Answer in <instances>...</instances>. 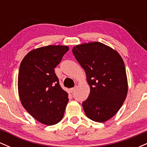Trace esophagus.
I'll list each match as a JSON object with an SVG mask.
<instances>
[{
  "label": "esophagus",
  "instance_id": "esophagus-1",
  "mask_svg": "<svg viewBox=\"0 0 147 147\" xmlns=\"http://www.w3.org/2000/svg\"><path fill=\"white\" fill-rule=\"evenodd\" d=\"M76 88H77L76 86H75V87H73V88H71L70 89V92H72H72H75Z\"/></svg>",
  "mask_w": 147,
  "mask_h": 147
}]
</instances>
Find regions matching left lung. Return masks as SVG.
I'll list each match as a JSON object with an SVG mask.
<instances>
[{"mask_svg": "<svg viewBox=\"0 0 147 147\" xmlns=\"http://www.w3.org/2000/svg\"><path fill=\"white\" fill-rule=\"evenodd\" d=\"M72 53L84 69L90 95L82 103L86 115L97 122L117 113L128 91L124 61L119 53L99 42L76 45Z\"/></svg>", "mask_w": 147, "mask_h": 147, "instance_id": "left-lung-1", "label": "left lung"}]
</instances>
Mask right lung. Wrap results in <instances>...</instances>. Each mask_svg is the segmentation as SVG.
Returning a JSON list of instances; mask_svg holds the SVG:
<instances>
[{
	"instance_id": "obj_1",
	"label": "right lung",
	"mask_w": 147,
	"mask_h": 147,
	"mask_svg": "<svg viewBox=\"0 0 147 147\" xmlns=\"http://www.w3.org/2000/svg\"><path fill=\"white\" fill-rule=\"evenodd\" d=\"M68 50L63 45L35 49L20 65L18 88L22 105L37 121L48 126L61 120L69 100L55 72Z\"/></svg>"
}]
</instances>
